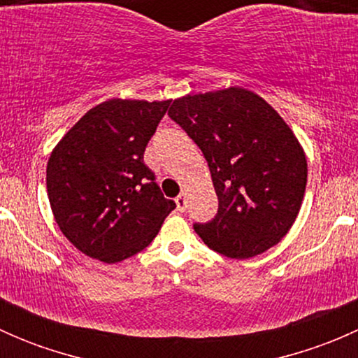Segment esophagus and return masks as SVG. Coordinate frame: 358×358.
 <instances>
[{
    "label": "esophagus",
    "mask_w": 358,
    "mask_h": 358,
    "mask_svg": "<svg viewBox=\"0 0 358 358\" xmlns=\"http://www.w3.org/2000/svg\"><path fill=\"white\" fill-rule=\"evenodd\" d=\"M175 202H176V209H178L180 213L185 211V208H187V196H185V194H180V196L175 199Z\"/></svg>",
    "instance_id": "obj_1"
}]
</instances>
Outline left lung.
<instances>
[{
	"mask_svg": "<svg viewBox=\"0 0 358 358\" xmlns=\"http://www.w3.org/2000/svg\"><path fill=\"white\" fill-rule=\"evenodd\" d=\"M169 117L197 143L211 171L218 213L194 230L236 259L275 246L292 227L306 187V157L270 103L241 86L173 100Z\"/></svg>",
	"mask_w": 358,
	"mask_h": 358,
	"instance_id": "left-lung-1",
	"label": "left lung"
}]
</instances>
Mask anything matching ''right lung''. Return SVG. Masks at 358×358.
I'll use <instances>...</instances> for the list:
<instances>
[{"label": "right lung", "mask_w": 358, "mask_h": 358, "mask_svg": "<svg viewBox=\"0 0 358 358\" xmlns=\"http://www.w3.org/2000/svg\"><path fill=\"white\" fill-rule=\"evenodd\" d=\"M169 100L112 99L57 143L46 166L55 222L81 252L117 263L145 249L176 208L162 196L143 152Z\"/></svg>", "instance_id": "add662e5"}]
</instances>
